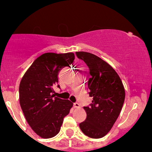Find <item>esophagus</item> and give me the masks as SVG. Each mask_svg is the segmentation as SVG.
<instances>
[{"label": "esophagus", "mask_w": 152, "mask_h": 152, "mask_svg": "<svg viewBox=\"0 0 152 152\" xmlns=\"http://www.w3.org/2000/svg\"><path fill=\"white\" fill-rule=\"evenodd\" d=\"M73 107H74L75 108H77V109L81 108V106H80V104H79V103H77V102H76V103L73 104Z\"/></svg>", "instance_id": "esophagus-1"}]
</instances>
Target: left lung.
Returning a JSON list of instances; mask_svg holds the SVG:
<instances>
[{"instance_id":"left-lung-1","label":"left lung","mask_w":152,"mask_h":152,"mask_svg":"<svg viewBox=\"0 0 152 152\" xmlns=\"http://www.w3.org/2000/svg\"><path fill=\"white\" fill-rule=\"evenodd\" d=\"M90 69L91 77L87 82L89 95L93 97L90 107H84L87 118L79 124L85 135L101 138L113 128L118 118L125 99L121 79L107 62L91 53L76 52Z\"/></svg>"}]
</instances>
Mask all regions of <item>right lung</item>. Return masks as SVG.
Returning a JSON list of instances; mask_svg holds the SVG:
<instances>
[{"mask_svg": "<svg viewBox=\"0 0 152 152\" xmlns=\"http://www.w3.org/2000/svg\"><path fill=\"white\" fill-rule=\"evenodd\" d=\"M75 59L73 53H45L37 58L19 86L20 104L27 122L42 138L54 137L73 107L69 100L55 97L58 74ZM59 87V85H58Z\"/></svg>", "mask_w": 152, "mask_h": 152, "instance_id": "1", "label": "right lung"}]
</instances>
